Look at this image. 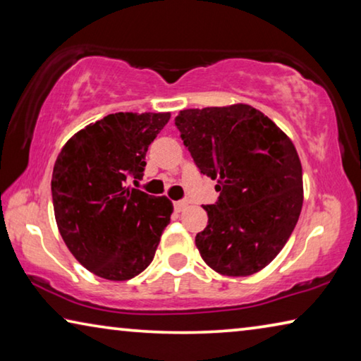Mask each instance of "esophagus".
<instances>
[{"instance_id":"34e87169","label":"esophagus","mask_w":361,"mask_h":361,"mask_svg":"<svg viewBox=\"0 0 361 361\" xmlns=\"http://www.w3.org/2000/svg\"><path fill=\"white\" fill-rule=\"evenodd\" d=\"M173 205H175V210L176 212H181V210H185L186 207H188V200H176Z\"/></svg>"}]
</instances>
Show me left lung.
I'll use <instances>...</instances> for the list:
<instances>
[{
    "label": "left lung",
    "mask_w": 361,
    "mask_h": 361,
    "mask_svg": "<svg viewBox=\"0 0 361 361\" xmlns=\"http://www.w3.org/2000/svg\"><path fill=\"white\" fill-rule=\"evenodd\" d=\"M175 126L200 173L218 183V200L204 205L209 224L195 235L200 256L221 276L261 271L285 247L302 209L295 145L243 103L183 109Z\"/></svg>",
    "instance_id": "8db88e82"
}]
</instances>
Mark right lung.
<instances>
[{
	"label": "right lung",
	"mask_w": 361,
	"mask_h": 361,
	"mask_svg": "<svg viewBox=\"0 0 361 361\" xmlns=\"http://www.w3.org/2000/svg\"><path fill=\"white\" fill-rule=\"evenodd\" d=\"M170 113H116L75 133L52 172L60 235L95 276L129 280L154 258L173 205L127 186L142 180L146 151Z\"/></svg>",
	"instance_id": "right-lung-1"
}]
</instances>
